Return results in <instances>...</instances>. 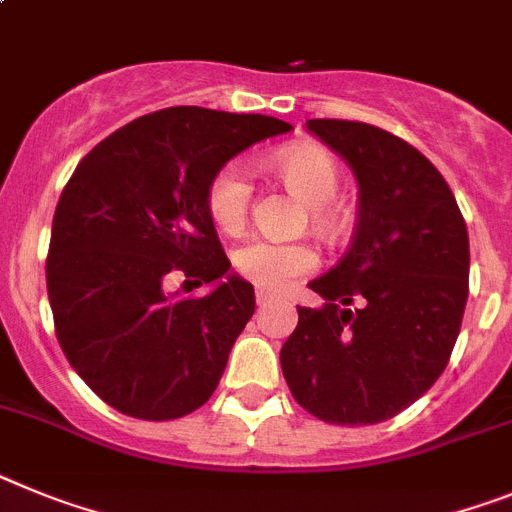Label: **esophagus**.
Listing matches in <instances>:
<instances>
[{
    "mask_svg": "<svg viewBox=\"0 0 512 512\" xmlns=\"http://www.w3.org/2000/svg\"><path fill=\"white\" fill-rule=\"evenodd\" d=\"M273 299H275L273 293L265 291V288H257V291H255V301H257V304H260V306L270 304V301H273Z\"/></svg>",
    "mask_w": 512,
    "mask_h": 512,
    "instance_id": "esophagus-1",
    "label": "esophagus"
}]
</instances>
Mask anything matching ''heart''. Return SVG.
<instances>
[{
	"instance_id": "1",
	"label": "heart",
	"mask_w": 512,
	"mask_h": 512,
	"mask_svg": "<svg viewBox=\"0 0 512 512\" xmlns=\"http://www.w3.org/2000/svg\"><path fill=\"white\" fill-rule=\"evenodd\" d=\"M270 167L286 180L288 188L311 206L319 226L332 224L327 203L340 188V170L330 151L319 144H291L270 157ZM252 203V182L239 162L224 164L211 177L206 190L208 216L221 231H239L247 221ZM234 268L260 288L283 291L296 278L317 268V255L309 244L250 239L234 250Z\"/></svg>"
}]
</instances>
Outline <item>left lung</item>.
Here are the masks:
<instances>
[{
    "mask_svg": "<svg viewBox=\"0 0 512 512\" xmlns=\"http://www.w3.org/2000/svg\"><path fill=\"white\" fill-rule=\"evenodd\" d=\"M306 128L353 170L358 226L342 260L309 283L324 304L301 306L281 368L314 417L373 425L446 368L469 296V234L448 182L415 146L368 123L314 118Z\"/></svg>",
    "mask_w": 512,
    "mask_h": 512,
    "instance_id": "left-lung-1",
    "label": "left lung"
}]
</instances>
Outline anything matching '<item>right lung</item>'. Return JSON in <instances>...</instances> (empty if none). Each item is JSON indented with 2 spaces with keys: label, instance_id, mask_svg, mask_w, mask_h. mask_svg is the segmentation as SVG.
Wrapping results in <instances>:
<instances>
[{
  "label": "right lung",
  "instance_id": "add662e5",
  "mask_svg": "<svg viewBox=\"0 0 512 512\" xmlns=\"http://www.w3.org/2000/svg\"><path fill=\"white\" fill-rule=\"evenodd\" d=\"M288 131L270 115L167 108L110 133L66 182L46 262L56 337L84 384L123 415L175 420L219 386L255 288L229 270L208 182ZM172 269L214 288L201 300L167 294Z\"/></svg>",
  "mask_w": 512,
  "mask_h": 512
}]
</instances>
